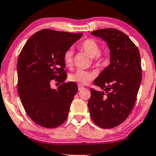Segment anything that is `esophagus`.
Instances as JSON below:
<instances>
[{"label": "esophagus", "mask_w": 156, "mask_h": 156, "mask_svg": "<svg viewBox=\"0 0 156 156\" xmlns=\"http://www.w3.org/2000/svg\"><path fill=\"white\" fill-rule=\"evenodd\" d=\"M84 89V87H82V85H80V84H79V85H78V90H82Z\"/></svg>", "instance_id": "1"}]
</instances>
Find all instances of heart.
I'll use <instances>...</instances> for the list:
<instances>
[{
    "label": "heart",
    "mask_w": 156,
    "mask_h": 156,
    "mask_svg": "<svg viewBox=\"0 0 156 156\" xmlns=\"http://www.w3.org/2000/svg\"><path fill=\"white\" fill-rule=\"evenodd\" d=\"M79 48L85 52L90 57H93V61L97 64L101 65L103 63L105 59V55L100 51V45L97 41L93 39H87L82 41L78 45ZM63 61L65 66L71 67L73 63V52L72 50H68L63 55ZM94 74L88 71L79 70L69 74V81L76 82L79 84L85 85L93 80Z\"/></svg>",
    "instance_id": "obj_1"
}]
</instances>
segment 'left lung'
<instances>
[{
	"instance_id": "obj_1",
	"label": "left lung",
	"mask_w": 156,
	"mask_h": 156,
	"mask_svg": "<svg viewBox=\"0 0 156 156\" xmlns=\"http://www.w3.org/2000/svg\"><path fill=\"white\" fill-rule=\"evenodd\" d=\"M91 34L106 42L111 62L94 80L103 91L90 89V114L100 127L113 128L126 120L135 103L142 80L140 52L129 37L116 29H101Z\"/></svg>"
}]
</instances>
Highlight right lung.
<instances>
[{
  "label": "right lung",
  "mask_w": 156,
  "mask_h": 156,
  "mask_svg": "<svg viewBox=\"0 0 156 156\" xmlns=\"http://www.w3.org/2000/svg\"><path fill=\"white\" fill-rule=\"evenodd\" d=\"M82 36L40 30L29 38L19 55V98L30 118L40 126L55 128L66 120L78 87L73 82L63 83L67 75L63 55ZM53 79L62 83L57 89L50 87Z\"/></svg>",
  "instance_id": "add662e5"
}]
</instances>
